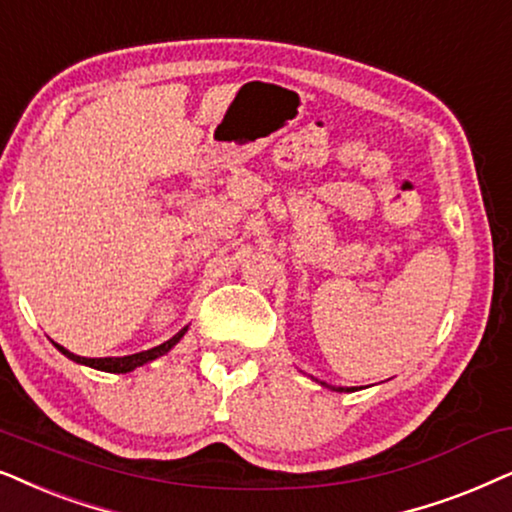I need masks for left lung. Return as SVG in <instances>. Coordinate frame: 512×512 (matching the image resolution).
<instances>
[{"label": "left lung", "mask_w": 512, "mask_h": 512, "mask_svg": "<svg viewBox=\"0 0 512 512\" xmlns=\"http://www.w3.org/2000/svg\"><path fill=\"white\" fill-rule=\"evenodd\" d=\"M318 381V379H316ZM320 386H325V388H332V391H339V393H346V391H353V388H344V386H330V384H325V381H318Z\"/></svg>", "instance_id": "1"}]
</instances>
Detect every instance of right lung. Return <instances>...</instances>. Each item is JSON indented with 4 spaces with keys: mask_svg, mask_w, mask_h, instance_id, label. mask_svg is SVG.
Wrapping results in <instances>:
<instances>
[{
    "mask_svg": "<svg viewBox=\"0 0 512 512\" xmlns=\"http://www.w3.org/2000/svg\"><path fill=\"white\" fill-rule=\"evenodd\" d=\"M185 332H187V327H182V330L177 332L175 337H170L168 342L154 346V349H149V351H140V353H133V356H124V358H84V356H77V353H70V351L65 349V346H60L56 342H53V344H56V349L63 353V356L74 360V363L95 367V370H102V372L126 374V372H133L135 367L145 365V363H149V360H154V358L163 356V353H168L177 342H180L182 337H185Z\"/></svg>",
    "mask_w": 512,
    "mask_h": 512,
    "instance_id": "add662e5",
    "label": "right lung"
}]
</instances>
